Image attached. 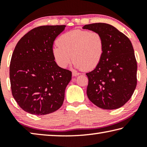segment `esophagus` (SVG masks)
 I'll list each match as a JSON object with an SVG mask.
<instances>
[{
    "label": "esophagus",
    "instance_id": "34e87169",
    "mask_svg": "<svg viewBox=\"0 0 147 147\" xmlns=\"http://www.w3.org/2000/svg\"><path fill=\"white\" fill-rule=\"evenodd\" d=\"M79 74H80V73H78V72H76V71H73V76H76L79 75Z\"/></svg>",
    "mask_w": 147,
    "mask_h": 147
}]
</instances>
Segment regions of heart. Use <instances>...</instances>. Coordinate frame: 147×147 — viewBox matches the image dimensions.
I'll return each mask as SVG.
<instances>
[{
	"label": "heart",
	"mask_w": 147,
	"mask_h": 147,
	"mask_svg": "<svg viewBox=\"0 0 147 147\" xmlns=\"http://www.w3.org/2000/svg\"><path fill=\"white\" fill-rule=\"evenodd\" d=\"M57 43L53 54L61 68H66L73 58L76 68L93 70L100 63L104 53V39L97 32L73 30L62 34Z\"/></svg>",
	"instance_id": "obj_1"
}]
</instances>
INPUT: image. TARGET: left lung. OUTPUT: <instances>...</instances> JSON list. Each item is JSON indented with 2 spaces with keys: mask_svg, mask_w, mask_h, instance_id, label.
I'll use <instances>...</instances> for the list:
<instances>
[{
  "mask_svg": "<svg viewBox=\"0 0 147 147\" xmlns=\"http://www.w3.org/2000/svg\"><path fill=\"white\" fill-rule=\"evenodd\" d=\"M83 29L100 33L104 41L100 63L89 73L87 95L98 108L115 109L130 100L137 85V61L130 39L112 25L86 24Z\"/></svg>",
  "mask_w": 147,
  "mask_h": 147,
  "instance_id": "8db88e82",
  "label": "left lung"
}]
</instances>
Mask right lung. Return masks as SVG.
<instances>
[{
    "instance_id": "1",
    "label": "right lung",
    "mask_w": 147,
    "mask_h": 147,
    "mask_svg": "<svg viewBox=\"0 0 147 147\" xmlns=\"http://www.w3.org/2000/svg\"><path fill=\"white\" fill-rule=\"evenodd\" d=\"M65 26L35 28L20 39L14 49L9 65L12 95L29 113L47 115L63 104L72 73L57 65L53 47Z\"/></svg>"
}]
</instances>
